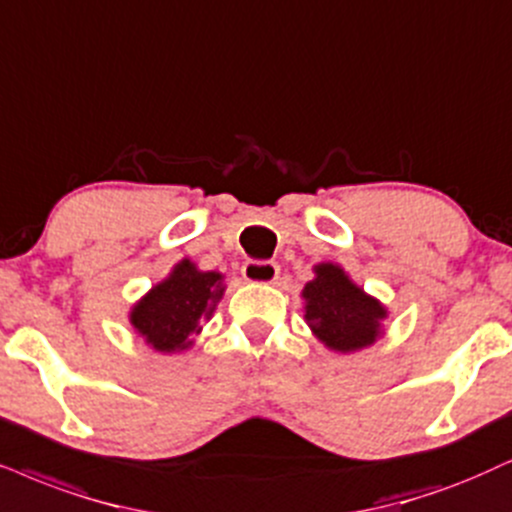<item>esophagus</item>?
<instances>
[{"label":"esophagus","mask_w":512,"mask_h":512,"mask_svg":"<svg viewBox=\"0 0 512 512\" xmlns=\"http://www.w3.org/2000/svg\"><path fill=\"white\" fill-rule=\"evenodd\" d=\"M241 274L250 283H274L278 278V264L269 260H248L243 264Z\"/></svg>","instance_id":"esophagus-1"}]
</instances>
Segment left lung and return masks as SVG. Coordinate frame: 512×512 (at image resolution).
<instances>
[{
  "instance_id": "1",
  "label": "left lung",
  "mask_w": 512,
  "mask_h": 512,
  "mask_svg": "<svg viewBox=\"0 0 512 512\" xmlns=\"http://www.w3.org/2000/svg\"><path fill=\"white\" fill-rule=\"evenodd\" d=\"M316 278L302 290L304 319L316 338L335 352H357L373 345L380 335V321L387 312L378 300L366 295L338 264H319Z\"/></svg>"
}]
</instances>
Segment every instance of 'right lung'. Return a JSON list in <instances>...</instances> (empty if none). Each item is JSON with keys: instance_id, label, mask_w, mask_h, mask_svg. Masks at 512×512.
Returning <instances> with one entry per match:
<instances>
[{"instance_id": "obj_1", "label": "right lung", "mask_w": 512, "mask_h": 512, "mask_svg": "<svg viewBox=\"0 0 512 512\" xmlns=\"http://www.w3.org/2000/svg\"><path fill=\"white\" fill-rule=\"evenodd\" d=\"M222 293V274L198 271L193 262L181 260L163 283L134 304L129 321L158 352H177L191 345L189 335L200 331V319H210Z\"/></svg>"}]
</instances>
